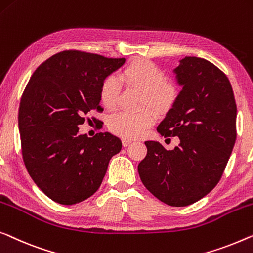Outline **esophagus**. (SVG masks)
Masks as SVG:
<instances>
[{
	"mask_svg": "<svg viewBox=\"0 0 253 253\" xmlns=\"http://www.w3.org/2000/svg\"><path fill=\"white\" fill-rule=\"evenodd\" d=\"M122 142H123V146H129L131 142H132V139L130 138H123L122 139Z\"/></svg>",
	"mask_w": 253,
	"mask_h": 253,
	"instance_id": "esophagus-1",
	"label": "esophagus"
}]
</instances>
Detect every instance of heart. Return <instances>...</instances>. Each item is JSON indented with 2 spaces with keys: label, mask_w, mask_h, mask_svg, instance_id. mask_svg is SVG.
<instances>
[{
  "label": "heart",
  "mask_w": 253,
  "mask_h": 253,
  "mask_svg": "<svg viewBox=\"0 0 253 253\" xmlns=\"http://www.w3.org/2000/svg\"><path fill=\"white\" fill-rule=\"evenodd\" d=\"M120 79L141 90L140 104L148 105L157 113H167L175 105L179 97L177 83L167 80L166 72L147 59H135L120 72ZM119 84L115 78L107 76L99 87V99L106 108L115 107L119 98ZM155 116L152 109L138 112L120 111L109 118V129L126 138H135L151 126Z\"/></svg>",
  "instance_id": "1"
}]
</instances>
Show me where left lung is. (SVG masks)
<instances>
[{
	"label": "left lung",
	"mask_w": 253,
	"mask_h": 253,
	"mask_svg": "<svg viewBox=\"0 0 253 253\" xmlns=\"http://www.w3.org/2000/svg\"><path fill=\"white\" fill-rule=\"evenodd\" d=\"M182 90L157 132L179 137L167 151L145 141L147 155L138 172L145 187L163 203L186 207L202 199L220 180L236 140V102L229 80L203 58L185 57L174 69Z\"/></svg>",
	"instance_id": "left-lung-1"
}]
</instances>
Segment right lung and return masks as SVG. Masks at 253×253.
<instances>
[{"mask_svg": "<svg viewBox=\"0 0 253 253\" xmlns=\"http://www.w3.org/2000/svg\"><path fill=\"white\" fill-rule=\"evenodd\" d=\"M124 58L66 50L36 68L20 99L18 126L25 167L38 187L54 202L72 206L100 187L109 160L122 142L109 132L89 138L79 126L99 111L104 79Z\"/></svg>", "mask_w": 253, "mask_h": 253, "instance_id": "1", "label": "right lung"}]
</instances>
